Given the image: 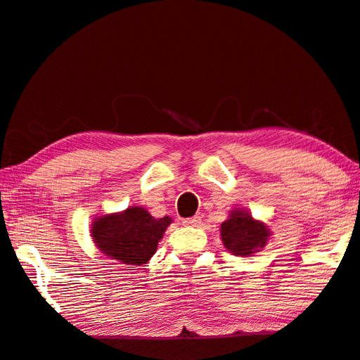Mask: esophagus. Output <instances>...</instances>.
<instances>
[{"label":"esophagus","instance_id":"esophagus-1","mask_svg":"<svg viewBox=\"0 0 360 360\" xmlns=\"http://www.w3.org/2000/svg\"><path fill=\"white\" fill-rule=\"evenodd\" d=\"M182 224L187 225V226H198L201 224V217L200 215H193V217H188L182 220Z\"/></svg>","mask_w":360,"mask_h":360}]
</instances>
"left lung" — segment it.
<instances>
[{
    "label": "left lung",
    "mask_w": 360,
    "mask_h": 360,
    "mask_svg": "<svg viewBox=\"0 0 360 360\" xmlns=\"http://www.w3.org/2000/svg\"><path fill=\"white\" fill-rule=\"evenodd\" d=\"M221 240L233 255L247 257L264 247L269 230L263 221L253 220L252 215L244 211L231 212L230 219L221 224Z\"/></svg>",
    "instance_id": "1"
}]
</instances>
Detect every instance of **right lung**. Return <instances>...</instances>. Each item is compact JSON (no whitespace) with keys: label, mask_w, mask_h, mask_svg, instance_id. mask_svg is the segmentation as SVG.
Instances as JSON below:
<instances>
[{"label":"right lung","mask_w":360,"mask_h":360,"mask_svg":"<svg viewBox=\"0 0 360 360\" xmlns=\"http://www.w3.org/2000/svg\"><path fill=\"white\" fill-rule=\"evenodd\" d=\"M172 219H154L146 209L129 207L122 214L103 215L94 220L93 238L107 257L124 264H145L158 250V244Z\"/></svg>","instance_id":"right-lung-1"}]
</instances>
